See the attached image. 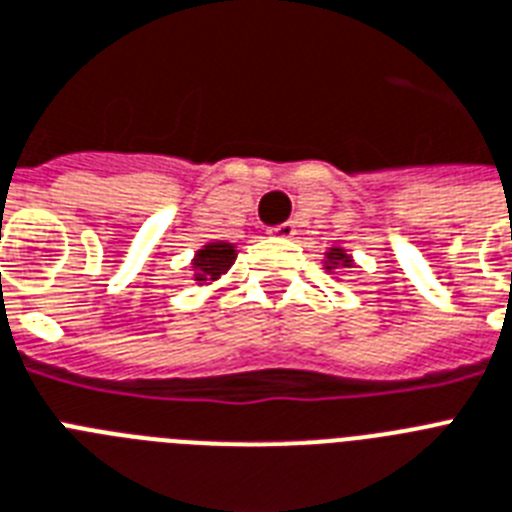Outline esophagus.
Instances as JSON below:
<instances>
[{
	"label": "esophagus",
	"mask_w": 512,
	"mask_h": 512,
	"mask_svg": "<svg viewBox=\"0 0 512 512\" xmlns=\"http://www.w3.org/2000/svg\"><path fill=\"white\" fill-rule=\"evenodd\" d=\"M269 235H274V238H282V240L293 238L295 225H290V222H285V225H277V227H272V230H269Z\"/></svg>",
	"instance_id": "obj_1"
}]
</instances>
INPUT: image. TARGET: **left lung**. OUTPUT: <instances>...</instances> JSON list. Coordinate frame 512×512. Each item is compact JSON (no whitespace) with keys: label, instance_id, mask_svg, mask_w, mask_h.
<instances>
[{"label":"left lung","instance_id":"left-lung-1","mask_svg":"<svg viewBox=\"0 0 512 512\" xmlns=\"http://www.w3.org/2000/svg\"><path fill=\"white\" fill-rule=\"evenodd\" d=\"M353 266V256L345 253V248H329L324 253V269L327 272H335V269H350Z\"/></svg>","mask_w":512,"mask_h":512}]
</instances>
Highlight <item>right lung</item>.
Instances as JSON below:
<instances>
[{
  "instance_id": "right-lung-1",
  "label": "right lung",
  "mask_w": 512,
  "mask_h": 512,
  "mask_svg": "<svg viewBox=\"0 0 512 512\" xmlns=\"http://www.w3.org/2000/svg\"><path fill=\"white\" fill-rule=\"evenodd\" d=\"M238 259V251L232 243L225 240H217V243H206L204 248H198L196 256H193V280L198 285H211L217 282L222 274H227L232 264Z\"/></svg>"
}]
</instances>
